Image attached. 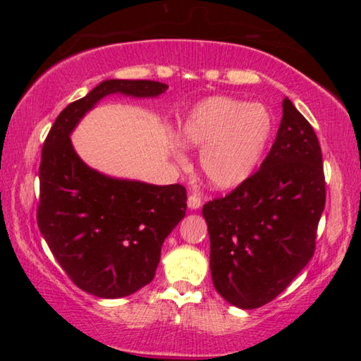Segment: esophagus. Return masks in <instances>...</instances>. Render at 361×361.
Wrapping results in <instances>:
<instances>
[{
  "label": "esophagus",
  "mask_w": 361,
  "mask_h": 361,
  "mask_svg": "<svg viewBox=\"0 0 361 361\" xmlns=\"http://www.w3.org/2000/svg\"><path fill=\"white\" fill-rule=\"evenodd\" d=\"M200 205H202V199H200L197 194H189L188 195V207H189V209L195 210V209H199Z\"/></svg>",
  "instance_id": "obj_1"
}]
</instances>
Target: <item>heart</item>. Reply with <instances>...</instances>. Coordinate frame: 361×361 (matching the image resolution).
Masks as SVG:
<instances>
[{
  "label": "heart",
  "mask_w": 361,
  "mask_h": 361,
  "mask_svg": "<svg viewBox=\"0 0 361 361\" xmlns=\"http://www.w3.org/2000/svg\"><path fill=\"white\" fill-rule=\"evenodd\" d=\"M274 129L272 116L261 103L215 95L199 102L183 121L180 138L200 151V170L216 189L245 183L259 166ZM178 159H183L176 152Z\"/></svg>",
  "instance_id": "1"
}]
</instances>
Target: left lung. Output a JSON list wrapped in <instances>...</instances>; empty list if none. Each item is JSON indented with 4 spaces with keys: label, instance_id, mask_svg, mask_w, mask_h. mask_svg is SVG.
Returning <instances> with one entry per match:
<instances>
[{
    "label": "left lung",
    "instance_id": "left-lung-1",
    "mask_svg": "<svg viewBox=\"0 0 361 361\" xmlns=\"http://www.w3.org/2000/svg\"><path fill=\"white\" fill-rule=\"evenodd\" d=\"M282 106L276 142L258 172L202 209L213 285L240 309L271 302L302 271L325 209L319 138L288 99Z\"/></svg>",
    "mask_w": 361,
    "mask_h": 361
}]
</instances>
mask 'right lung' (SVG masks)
<instances>
[{"label":"right lung","mask_w":361,"mask_h":361,"mask_svg":"<svg viewBox=\"0 0 361 361\" xmlns=\"http://www.w3.org/2000/svg\"><path fill=\"white\" fill-rule=\"evenodd\" d=\"M157 81L109 79L70 103L42 145L38 228L73 283L114 299L143 288L156 276L166 237L186 215V189L118 180L79 159L70 133L103 97H157Z\"/></svg>","instance_id":"1"}]
</instances>
